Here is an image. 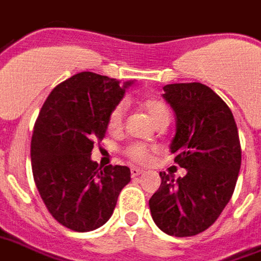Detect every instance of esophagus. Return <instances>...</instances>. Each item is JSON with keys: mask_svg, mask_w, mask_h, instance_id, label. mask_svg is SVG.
I'll list each match as a JSON object with an SVG mask.
<instances>
[{"mask_svg": "<svg viewBox=\"0 0 261 261\" xmlns=\"http://www.w3.org/2000/svg\"><path fill=\"white\" fill-rule=\"evenodd\" d=\"M130 174H132V176L135 178V176H139V175L143 174V170H142V168H138V167H132V168H130Z\"/></svg>", "mask_w": 261, "mask_h": 261, "instance_id": "1", "label": "esophagus"}]
</instances>
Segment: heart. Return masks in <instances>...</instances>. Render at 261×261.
<instances>
[{
  "mask_svg": "<svg viewBox=\"0 0 261 261\" xmlns=\"http://www.w3.org/2000/svg\"><path fill=\"white\" fill-rule=\"evenodd\" d=\"M142 107L150 118L153 119V122L159 126L161 123H168L170 119V111L165 106L164 102L157 98H146L142 102ZM123 117H125V106L123 104H118L112 108V111L108 115V129L111 132H118L119 129L122 128L123 125ZM126 155L129 159L136 161V163H144L149 160L150 151L149 149L143 146V144H132L126 149Z\"/></svg>",
  "mask_w": 261,
  "mask_h": 261,
  "instance_id": "b5f03b06",
  "label": "heart"
}]
</instances>
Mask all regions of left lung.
<instances>
[{"label": "left lung", "mask_w": 261, "mask_h": 261, "mask_svg": "<svg viewBox=\"0 0 261 261\" xmlns=\"http://www.w3.org/2000/svg\"><path fill=\"white\" fill-rule=\"evenodd\" d=\"M175 114L170 144L184 178L160 172L161 185L149 200L155 225L171 237H193L213 225L231 200L241 170V143L231 110L201 83L165 85Z\"/></svg>", "instance_id": "left-lung-1"}]
</instances>
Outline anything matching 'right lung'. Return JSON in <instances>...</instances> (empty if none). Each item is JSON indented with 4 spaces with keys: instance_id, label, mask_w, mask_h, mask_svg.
<instances>
[{
    "instance_id": "obj_1",
    "label": "right lung",
    "mask_w": 261,
    "mask_h": 261,
    "mask_svg": "<svg viewBox=\"0 0 261 261\" xmlns=\"http://www.w3.org/2000/svg\"><path fill=\"white\" fill-rule=\"evenodd\" d=\"M132 85L81 72L55 87L40 110L30 147L34 182L51 216L72 231L104 225L130 180L128 167L101 168L91 150L106 136L110 112Z\"/></svg>"
}]
</instances>
